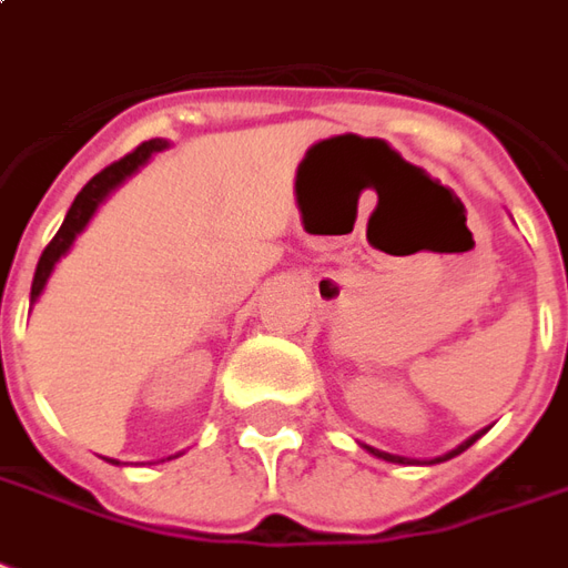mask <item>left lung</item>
<instances>
[{"label": "left lung", "mask_w": 568, "mask_h": 568, "mask_svg": "<svg viewBox=\"0 0 568 568\" xmlns=\"http://www.w3.org/2000/svg\"><path fill=\"white\" fill-rule=\"evenodd\" d=\"M484 434H486V428H484V432L470 434V437H468V440H465V444H458L456 449H449L446 456L434 458V462H446V458H453V456H458V453H465V449H468L470 444H477V440H480ZM364 449H367V453H373V456H376V458H385V462H397V465H406V458H404V456H392V453H382V449H373V446H367V444H364Z\"/></svg>", "instance_id": "obj_1"}]
</instances>
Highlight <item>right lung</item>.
<instances>
[{"mask_svg":"<svg viewBox=\"0 0 568 568\" xmlns=\"http://www.w3.org/2000/svg\"><path fill=\"white\" fill-rule=\"evenodd\" d=\"M162 149H168L164 140H146V143H140L134 152H128L124 159L112 162L110 168H103L98 176H91V180L84 183V189L75 195V201L70 204V211L63 216V226L58 229V235L51 239V244H48L45 251H42V256H39V265H36L33 275V291H30V300H33V303L39 300V293L45 291L48 277L54 272V265H58L60 256L70 251L75 235L91 223L94 211L106 201V195H110L112 189L122 186L128 176L134 174V171H140V168L152 159V152H162ZM110 462L112 465H119L115 458H110Z\"/></svg>","mask_w":568,"mask_h":568,"instance_id":"add662e5","label":"right lung"}]
</instances>
